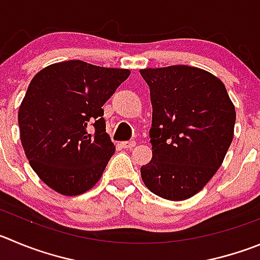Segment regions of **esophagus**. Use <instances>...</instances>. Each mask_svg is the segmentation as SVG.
<instances>
[{"label": "esophagus", "mask_w": 260, "mask_h": 260, "mask_svg": "<svg viewBox=\"0 0 260 260\" xmlns=\"http://www.w3.org/2000/svg\"><path fill=\"white\" fill-rule=\"evenodd\" d=\"M120 146H122L123 149H132V147L136 146V142L135 141H124L120 144Z\"/></svg>", "instance_id": "esophagus-1"}]
</instances>
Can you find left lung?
I'll use <instances>...</instances> for the list:
<instances>
[{
  "label": "left lung",
  "mask_w": 260,
  "mask_h": 260,
  "mask_svg": "<svg viewBox=\"0 0 260 260\" xmlns=\"http://www.w3.org/2000/svg\"><path fill=\"white\" fill-rule=\"evenodd\" d=\"M150 87L152 159L141 167L146 187L167 200L198 193L222 166L236 111L224 84L188 65L140 70Z\"/></svg>",
  "instance_id": "left-lung-1"
}]
</instances>
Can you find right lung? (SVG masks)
Segmentation results:
<instances>
[{"instance_id": "1", "label": "right lung", "mask_w": 260, "mask_h": 260, "mask_svg": "<svg viewBox=\"0 0 260 260\" xmlns=\"http://www.w3.org/2000/svg\"><path fill=\"white\" fill-rule=\"evenodd\" d=\"M129 74L69 60L31 79L19 108L20 140L29 164L48 187L77 196L101 178L115 151L103 106Z\"/></svg>"}]
</instances>
